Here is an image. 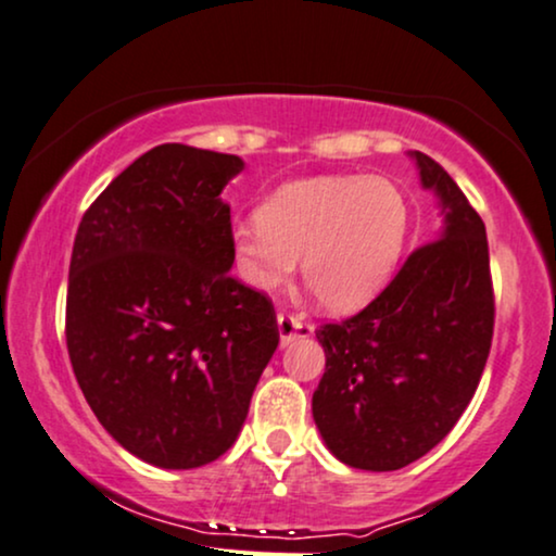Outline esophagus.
I'll return each mask as SVG.
<instances>
[{
	"instance_id": "1",
	"label": "esophagus",
	"mask_w": 556,
	"mask_h": 556,
	"mask_svg": "<svg viewBox=\"0 0 556 556\" xmlns=\"http://www.w3.org/2000/svg\"><path fill=\"white\" fill-rule=\"evenodd\" d=\"M277 330H279V341H282V346L298 339H311L313 336V326H307V323H302L290 313L277 315Z\"/></svg>"
}]
</instances>
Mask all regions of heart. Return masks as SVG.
<instances>
[{
    "instance_id": "obj_1",
    "label": "heart",
    "mask_w": 556,
    "mask_h": 556,
    "mask_svg": "<svg viewBox=\"0 0 556 556\" xmlns=\"http://www.w3.org/2000/svg\"><path fill=\"white\" fill-rule=\"evenodd\" d=\"M410 213L395 181L364 174L294 179L266 197L254 223L233 230L238 274L274 292L298 271L328 313L367 307L403 256Z\"/></svg>"
}]
</instances>
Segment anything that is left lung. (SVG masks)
Listing matches in <instances>:
<instances>
[{
	"label": "left lung",
	"mask_w": 556,
	"mask_h": 556,
	"mask_svg": "<svg viewBox=\"0 0 556 556\" xmlns=\"http://www.w3.org/2000/svg\"><path fill=\"white\" fill-rule=\"evenodd\" d=\"M441 228L377 300L315 330L326 371L313 392L323 444L343 465L392 472L431 452L467 410L493 341L482 217L431 156L407 151Z\"/></svg>",
	"instance_id": "8db88e82"
}]
</instances>
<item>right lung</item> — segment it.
Instances as JSON below:
<instances>
[{
    "label": "right lung",
    "mask_w": 556,
    "mask_h": 556,
    "mask_svg": "<svg viewBox=\"0 0 556 556\" xmlns=\"http://www.w3.org/2000/svg\"><path fill=\"white\" fill-rule=\"evenodd\" d=\"M230 153L164 143L132 161L76 230L66 346L112 439L161 469L236 444L277 351L271 302L230 277Z\"/></svg>",
    "instance_id": "right-lung-1"
}]
</instances>
